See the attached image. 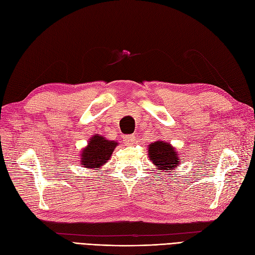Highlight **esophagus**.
Returning <instances> with one entry per match:
<instances>
[{
  "instance_id": "1",
  "label": "esophagus",
  "mask_w": 255,
  "mask_h": 255,
  "mask_svg": "<svg viewBox=\"0 0 255 255\" xmlns=\"http://www.w3.org/2000/svg\"><path fill=\"white\" fill-rule=\"evenodd\" d=\"M134 140V135L133 134H128V135H124V141L125 143H131Z\"/></svg>"
}]
</instances>
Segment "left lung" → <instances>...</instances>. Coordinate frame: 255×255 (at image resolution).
Returning <instances> with one entry per match:
<instances>
[{
	"label": "left lung",
	"instance_id": "left-lung-1",
	"mask_svg": "<svg viewBox=\"0 0 255 255\" xmlns=\"http://www.w3.org/2000/svg\"><path fill=\"white\" fill-rule=\"evenodd\" d=\"M148 156L153 164L161 170H171L180 164L179 155L165 141H157L148 146Z\"/></svg>",
	"mask_w": 255,
	"mask_h": 255
}]
</instances>
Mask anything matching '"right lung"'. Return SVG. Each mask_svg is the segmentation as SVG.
I'll return each mask as SVG.
<instances>
[{
    "label": "right lung",
    "instance_id": "obj_1",
    "mask_svg": "<svg viewBox=\"0 0 255 255\" xmlns=\"http://www.w3.org/2000/svg\"><path fill=\"white\" fill-rule=\"evenodd\" d=\"M117 143L109 141L100 135H94L88 146L83 149L82 162L85 168H99L107 162L112 155Z\"/></svg>",
    "mask_w": 255,
    "mask_h": 255
}]
</instances>
